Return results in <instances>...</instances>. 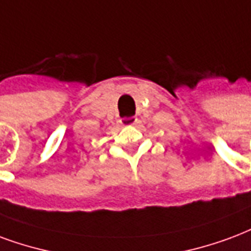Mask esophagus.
<instances>
[{
	"instance_id": "1",
	"label": "esophagus",
	"mask_w": 251,
	"mask_h": 251,
	"mask_svg": "<svg viewBox=\"0 0 251 251\" xmlns=\"http://www.w3.org/2000/svg\"><path fill=\"white\" fill-rule=\"evenodd\" d=\"M121 122H122L124 125H135V124L138 122V120H137L135 117H129V118H122Z\"/></svg>"
}]
</instances>
